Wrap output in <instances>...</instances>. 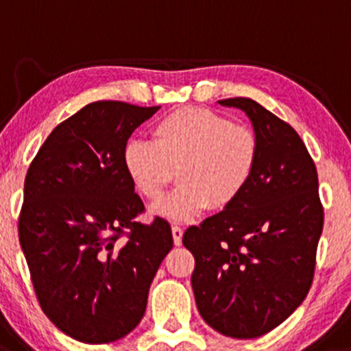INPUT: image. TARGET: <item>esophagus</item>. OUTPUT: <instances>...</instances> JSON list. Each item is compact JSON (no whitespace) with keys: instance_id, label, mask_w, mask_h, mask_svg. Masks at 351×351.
Here are the masks:
<instances>
[{"instance_id":"esophagus-1","label":"esophagus","mask_w":351,"mask_h":351,"mask_svg":"<svg viewBox=\"0 0 351 351\" xmlns=\"http://www.w3.org/2000/svg\"><path fill=\"white\" fill-rule=\"evenodd\" d=\"M182 235H184V228L180 226H172V237H174V243L176 245H180L182 243Z\"/></svg>"}]
</instances>
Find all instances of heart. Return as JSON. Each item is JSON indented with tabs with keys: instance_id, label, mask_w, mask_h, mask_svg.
I'll return each instance as SVG.
<instances>
[{
	"instance_id": "obj_1",
	"label": "heart",
	"mask_w": 351,
	"mask_h": 351,
	"mask_svg": "<svg viewBox=\"0 0 351 351\" xmlns=\"http://www.w3.org/2000/svg\"><path fill=\"white\" fill-rule=\"evenodd\" d=\"M258 159L255 134L208 109L184 108L152 128V141L131 139L123 165L134 187L157 200L174 179L180 186L154 207L171 220H192L210 206L222 208L249 186Z\"/></svg>"
}]
</instances>
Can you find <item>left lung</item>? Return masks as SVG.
I'll return each mask as SVG.
<instances>
[{
  "instance_id": "8db88e82",
  "label": "left lung",
  "mask_w": 351,
  "mask_h": 351,
  "mask_svg": "<svg viewBox=\"0 0 351 351\" xmlns=\"http://www.w3.org/2000/svg\"><path fill=\"white\" fill-rule=\"evenodd\" d=\"M254 125L249 186L219 214L189 227L192 289L204 320L226 337L257 338L292 315L312 287L324 228L313 159L297 131L249 97L219 101Z\"/></svg>"
}]
</instances>
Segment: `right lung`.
I'll list each match as a JSON object with an SVG mask.
<instances>
[{
    "label": "right lung",
    "instance_id": "right-lung-1",
    "mask_svg": "<svg viewBox=\"0 0 351 351\" xmlns=\"http://www.w3.org/2000/svg\"><path fill=\"white\" fill-rule=\"evenodd\" d=\"M159 111L121 101L84 106L54 128L27 169L19 243L46 317L82 343L131 333L172 249L167 220L144 212L123 165L134 129Z\"/></svg>",
    "mask_w": 351,
    "mask_h": 351
}]
</instances>
